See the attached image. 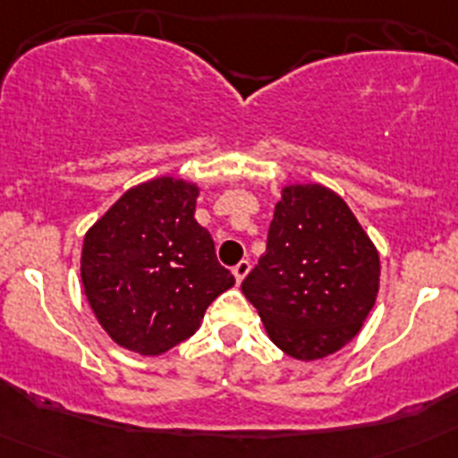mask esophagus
<instances>
[{
	"instance_id": "obj_1",
	"label": "esophagus",
	"mask_w": 458,
	"mask_h": 458,
	"mask_svg": "<svg viewBox=\"0 0 458 458\" xmlns=\"http://www.w3.org/2000/svg\"><path fill=\"white\" fill-rule=\"evenodd\" d=\"M232 273H233V277H236L238 284H241L242 279L248 277V273H250V261H241V264H236L233 266Z\"/></svg>"
}]
</instances>
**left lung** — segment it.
I'll return each instance as SVG.
<instances>
[{"label": "left lung", "mask_w": 458, "mask_h": 458, "mask_svg": "<svg viewBox=\"0 0 458 458\" xmlns=\"http://www.w3.org/2000/svg\"><path fill=\"white\" fill-rule=\"evenodd\" d=\"M378 284V250L349 204L321 183H289L275 204L266 254L241 289L270 342L311 362L358 337Z\"/></svg>", "instance_id": "left-lung-1"}]
</instances>
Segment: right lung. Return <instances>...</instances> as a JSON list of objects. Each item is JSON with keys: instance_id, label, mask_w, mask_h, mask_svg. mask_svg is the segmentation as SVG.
I'll return each mask as SVG.
<instances>
[{"instance_id": "right-lung-1", "label": "right lung", "mask_w": 458, "mask_h": 458, "mask_svg": "<svg viewBox=\"0 0 458 458\" xmlns=\"http://www.w3.org/2000/svg\"><path fill=\"white\" fill-rule=\"evenodd\" d=\"M199 185L157 176L125 190L82 242L80 277L93 317L121 349L160 355L192 337L233 286L194 220Z\"/></svg>"}]
</instances>
